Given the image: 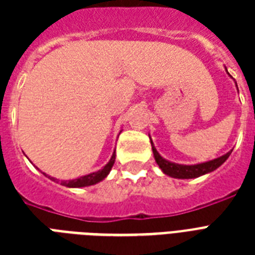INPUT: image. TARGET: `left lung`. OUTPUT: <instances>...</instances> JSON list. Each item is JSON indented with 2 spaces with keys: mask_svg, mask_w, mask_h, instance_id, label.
Wrapping results in <instances>:
<instances>
[{
  "mask_svg": "<svg viewBox=\"0 0 255 255\" xmlns=\"http://www.w3.org/2000/svg\"><path fill=\"white\" fill-rule=\"evenodd\" d=\"M237 85V83H236ZM151 139V136H149ZM152 152H153V156H155V160L157 165L160 167V169L163 170L164 173L167 176H170L173 178H196L200 177L202 174L210 173L213 170L217 169L218 167H221L222 164L225 163L228 157L230 156L232 151H229L225 155L220 156L217 159L210 160V161H205V163H200V164H193V165H184V164H176L172 163L169 160L164 159L163 156L160 155L159 152L156 151V148L153 147V143H152Z\"/></svg>",
  "mask_w": 255,
  "mask_h": 255,
  "instance_id": "1",
  "label": "left lung"
}]
</instances>
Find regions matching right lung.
I'll return each mask as SVG.
<instances>
[{"label":"right lung","instance_id":"obj_1","mask_svg":"<svg viewBox=\"0 0 255 255\" xmlns=\"http://www.w3.org/2000/svg\"><path fill=\"white\" fill-rule=\"evenodd\" d=\"M115 151L112 153L111 159L108 161L106 165H104L102 169L96 170V172H92V173H88L86 176H81V177L78 178H74V180H62L61 181V185H65L67 188H83V186H90V185H95L98 182H100L102 180L107 177L108 173L111 172V168L114 167V163H115ZM46 177H49L50 180H53V181L58 182L59 180H57L55 177H51L49 174L43 173Z\"/></svg>","mask_w":255,"mask_h":255}]
</instances>
